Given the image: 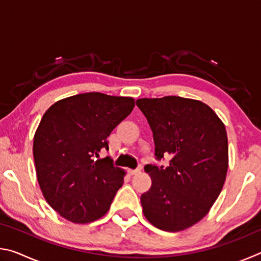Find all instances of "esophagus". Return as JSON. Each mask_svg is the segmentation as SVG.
I'll list each match as a JSON object with an SVG mask.
<instances>
[{
	"label": "esophagus",
	"mask_w": 261,
	"mask_h": 261,
	"mask_svg": "<svg viewBox=\"0 0 261 261\" xmlns=\"http://www.w3.org/2000/svg\"><path fill=\"white\" fill-rule=\"evenodd\" d=\"M139 173H140V169H130V170H129V174H130L131 176L137 175V174H139Z\"/></svg>",
	"instance_id": "obj_1"
}]
</instances>
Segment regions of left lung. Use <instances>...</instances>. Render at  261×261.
Listing matches in <instances>:
<instances>
[{"instance_id":"obj_1","label":"left lung","mask_w":261,"mask_h":261,"mask_svg":"<svg viewBox=\"0 0 261 261\" xmlns=\"http://www.w3.org/2000/svg\"><path fill=\"white\" fill-rule=\"evenodd\" d=\"M153 132L155 156L169 166H145L152 185L141 194L143 213L154 227L176 232L204 218L218 199L228 170L223 122L199 100L163 96L138 99Z\"/></svg>"}]
</instances>
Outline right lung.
Returning a JSON list of instances; mask_svg holds the SVG:
<instances>
[{
    "label": "right lung",
    "instance_id": "add662e5",
    "mask_svg": "<svg viewBox=\"0 0 261 261\" xmlns=\"http://www.w3.org/2000/svg\"><path fill=\"white\" fill-rule=\"evenodd\" d=\"M135 100L90 92L57 101L43 114L33 139L38 183L48 204L73 223L107 213L125 171L109 158L95 160L107 138L129 116Z\"/></svg>",
    "mask_w": 261,
    "mask_h": 261
}]
</instances>
